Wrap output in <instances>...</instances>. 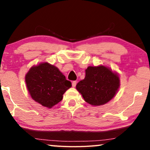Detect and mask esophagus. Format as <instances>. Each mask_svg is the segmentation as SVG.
<instances>
[{
  "label": "esophagus",
  "mask_w": 150,
  "mask_h": 150,
  "mask_svg": "<svg viewBox=\"0 0 150 150\" xmlns=\"http://www.w3.org/2000/svg\"><path fill=\"white\" fill-rule=\"evenodd\" d=\"M77 85V81H73V82H72V86H73V87H75V86Z\"/></svg>",
  "instance_id": "34e87169"
}]
</instances>
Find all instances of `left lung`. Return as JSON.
<instances>
[{
	"instance_id": "8db88e82",
	"label": "left lung",
	"mask_w": 150,
	"mask_h": 150,
	"mask_svg": "<svg viewBox=\"0 0 150 150\" xmlns=\"http://www.w3.org/2000/svg\"><path fill=\"white\" fill-rule=\"evenodd\" d=\"M120 87L118 74L104 65L89 66L85 77L76 85L86 102L92 106H101L108 102L116 95Z\"/></svg>"
}]
</instances>
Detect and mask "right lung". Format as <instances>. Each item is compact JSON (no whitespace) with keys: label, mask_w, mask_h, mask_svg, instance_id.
Masks as SVG:
<instances>
[{"label":"right lung","mask_w":150,"mask_h":150,"mask_svg":"<svg viewBox=\"0 0 150 150\" xmlns=\"http://www.w3.org/2000/svg\"><path fill=\"white\" fill-rule=\"evenodd\" d=\"M25 82L32 99L47 108L60 102L72 86L58 68L46 62L32 66L26 74Z\"/></svg>","instance_id":"add662e5"}]
</instances>
